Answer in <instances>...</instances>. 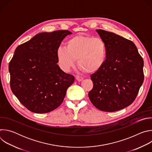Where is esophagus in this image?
Instances as JSON below:
<instances>
[{"label": "esophagus", "instance_id": "esophagus-1", "mask_svg": "<svg viewBox=\"0 0 152 152\" xmlns=\"http://www.w3.org/2000/svg\"><path fill=\"white\" fill-rule=\"evenodd\" d=\"M76 80H77L78 82H81V81L83 79V78L82 77H81V76H76Z\"/></svg>", "mask_w": 152, "mask_h": 152}]
</instances>
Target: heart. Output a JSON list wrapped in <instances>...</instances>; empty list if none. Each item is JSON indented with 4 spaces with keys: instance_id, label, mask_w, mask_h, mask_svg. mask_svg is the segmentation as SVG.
<instances>
[{
    "instance_id": "heart-1",
    "label": "heart",
    "mask_w": 152,
    "mask_h": 152,
    "mask_svg": "<svg viewBox=\"0 0 152 152\" xmlns=\"http://www.w3.org/2000/svg\"><path fill=\"white\" fill-rule=\"evenodd\" d=\"M56 55L59 67L65 72L73 68L77 59L80 70L92 74L103 66L107 48L100 38L77 35L67 40L66 46L58 48Z\"/></svg>"
}]
</instances>
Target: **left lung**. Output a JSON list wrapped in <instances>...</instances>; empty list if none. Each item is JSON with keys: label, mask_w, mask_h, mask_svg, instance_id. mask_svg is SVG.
<instances>
[{"label": "left lung", "mask_w": 152, "mask_h": 152, "mask_svg": "<svg viewBox=\"0 0 152 152\" xmlns=\"http://www.w3.org/2000/svg\"><path fill=\"white\" fill-rule=\"evenodd\" d=\"M97 32L107 48L102 69L91 75L93 88L88 97L99 110L114 112L135 99L144 81V61L134 43L102 29Z\"/></svg>", "instance_id": "obj_1"}]
</instances>
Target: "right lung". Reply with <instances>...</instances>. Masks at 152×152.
Masks as SVG:
<instances>
[{"instance_id":"right-lung-1","label":"right lung","mask_w":152,"mask_h":152,"mask_svg":"<svg viewBox=\"0 0 152 152\" xmlns=\"http://www.w3.org/2000/svg\"><path fill=\"white\" fill-rule=\"evenodd\" d=\"M72 33L66 30L37 34L19 45L9 64L11 89L29 111L49 113L62 102L75 77L57 64L56 50Z\"/></svg>"}]
</instances>
